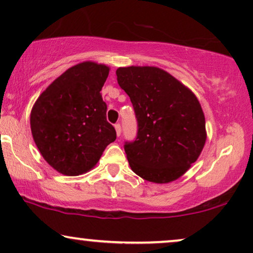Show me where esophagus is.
Wrapping results in <instances>:
<instances>
[{"instance_id":"esophagus-1","label":"esophagus","mask_w":253,"mask_h":253,"mask_svg":"<svg viewBox=\"0 0 253 253\" xmlns=\"http://www.w3.org/2000/svg\"><path fill=\"white\" fill-rule=\"evenodd\" d=\"M115 130H116L117 137H120V136H121V131H122V129H121V124H120V123L115 124Z\"/></svg>"}]
</instances>
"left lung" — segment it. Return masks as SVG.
<instances>
[{
    "mask_svg": "<svg viewBox=\"0 0 253 253\" xmlns=\"http://www.w3.org/2000/svg\"><path fill=\"white\" fill-rule=\"evenodd\" d=\"M116 76L138 123L136 139L124 145L132 171L153 183L181 177L206 141L205 116L197 96L157 67L119 68Z\"/></svg>",
    "mask_w": 253,
    "mask_h": 253,
    "instance_id": "left-lung-1",
    "label": "left lung"
}]
</instances>
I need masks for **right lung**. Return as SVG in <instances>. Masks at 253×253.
Wrapping results in <instances>:
<instances>
[{"instance_id": "1", "label": "right lung", "mask_w": 253, "mask_h": 253, "mask_svg": "<svg viewBox=\"0 0 253 253\" xmlns=\"http://www.w3.org/2000/svg\"><path fill=\"white\" fill-rule=\"evenodd\" d=\"M108 75L107 65L83 62L55 79L34 103L30 119L34 143L61 174L91 170L116 139L100 93Z\"/></svg>"}]
</instances>
